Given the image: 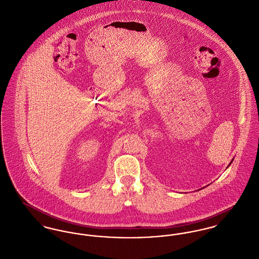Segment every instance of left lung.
<instances>
[{
    "label": "left lung",
    "instance_id": "1",
    "mask_svg": "<svg viewBox=\"0 0 259 259\" xmlns=\"http://www.w3.org/2000/svg\"><path fill=\"white\" fill-rule=\"evenodd\" d=\"M232 161H233V159H232ZM232 161H231V162H232ZM231 162H230V163H231Z\"/></svg>",
    "mask_w": 259,
    "mask_h": 259
}]
</instances>
